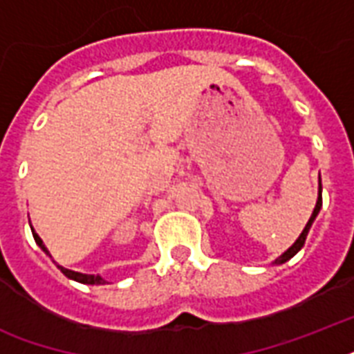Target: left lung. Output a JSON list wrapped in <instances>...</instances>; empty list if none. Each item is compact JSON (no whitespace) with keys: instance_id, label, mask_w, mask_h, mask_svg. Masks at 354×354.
I'll use <instances>...</instances> for the list:
<instances>
[{"instance_id":"left-lung-1","label":"left lung","mask_w":354,"mask_h":354,"mask_svg":"<svg viewBox=\"0 0 354 354\" xmlns=\"http://www.w3.org/2000/svg\"><path fill=\"white\" fill-rule=\"evenodd\" d=\"M319 209H322V178H319L318 200H316V205H314V211H313V215H310V218H308L307 226L303 227L301 235L297 236V239H296V242H294V244H292V246L288 248V250H286L285 253H283V255H279V257L275 259V261H274V264H283V263H286V261H290V259L294 257V255H296V253L299 252V250H301V248H303V244H305V239H307L308 232H310V227H313L314 221H316V216H318Z\"/></svg>"}]
</instances>
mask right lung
Returning a JSON list of instances; mask_svg holds the SVG:
<instances>
[{
  "instance_id": "1",
  "label": "right lung",
  "mask_w": 354,
  "mask_h": 354,
  "mask_svg": "<svg viewBox=\"0 0 354 354\" xmlns=\"http://www.w3.org/2000/svg\"><path fill=\"white\" fill-rule=\"evenodd\" d=\"M29 224H30V222H29ZM30 232H32V236H35L36 244H38V246L41 248V252L51 257V253H49V250H47V248H46L44 241H41L40 236H38V233H36L35 230H32V226H30ZM53 263H55V261H53ZM55 264H57V263H55ZM57 268L60 270V272H62V274L66 275V277L77 281V283H82V285H104V283H108V281L102 279V277L99 274H80V272H75V270L64 268V266H60V264H57Z\"/></svg>"
}]
</instances>
